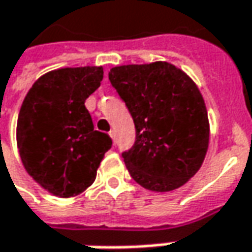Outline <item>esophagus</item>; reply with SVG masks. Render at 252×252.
Wrapping results in <instances>:
<instances>
[{"instance_id":"34e87169","label":"esophagus","mask_w":252,"mask_h":252,"mask_svg":"<svg viewBox=\"0 0 252 252\" xmlns=\"http://www.w3.org/2000/svg\"><path fill=\"white\" fill-rule=\"evenodd\" d=\"M109 137L112 138V143H116V134H115V131L114 130H111V131H109Z\"/></svg>"}]
</instances>
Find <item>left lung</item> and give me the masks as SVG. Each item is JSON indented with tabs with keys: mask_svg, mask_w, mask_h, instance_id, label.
I'll return each mask as SVG.
<instances>
[{
	"mask_svg": "<svg viewBox=\"0 0 252 252\" xmlns=\"http://www.w3.org/2000/svg\"><path fill=\"white\" fill-rule=\"evenodd\" d=\"M109 82L136 127L134 146L123 153L131 177L157 193L185 186L209 146L208 112L197 84L165 61L115 66Z\"/></svg>",
	"mask_w": 252,
	"mask_h": 252,
	"instance_id": "1",
	"label": "left lung"
}]
</instances>
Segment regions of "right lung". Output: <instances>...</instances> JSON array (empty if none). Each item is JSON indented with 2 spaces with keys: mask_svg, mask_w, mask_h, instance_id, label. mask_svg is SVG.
<instances>
[{
  "mask_svg": "<svg viewBox=\"0 0 252 252\" xmlns=\"http://www.w3.org/2000/svg\"><path fill=\"white\" fill-rule=\"evenodd\" d=\"M104 79L102 66L61 67L44 73L20 106L16 144L25 169L52 195L69 198L90 187L111 148L94 130L86 99Z\"/></svg>",
  "mask_w": 252,
  "mask_h": 252,
  "instance_id": "right-lung-1",
  "label": "right lung"
}]
</instances>
